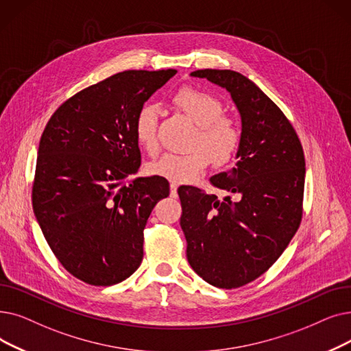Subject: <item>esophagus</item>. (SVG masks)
<instances>
[{"label": "esophagus", "mask_w": 351, "mask_h": 351, "mask_svg": "<svg viewBox=\"0 0 351 351\" xmlns=\"http://www.w3.org/2000/svg\"><path fill=\"white\" fill-rule=\"evenodd\" d=\"M171 196L178 197V185L176 184H171Z\"/></svg>", "instance_id": "obj_1"}]
</instances>
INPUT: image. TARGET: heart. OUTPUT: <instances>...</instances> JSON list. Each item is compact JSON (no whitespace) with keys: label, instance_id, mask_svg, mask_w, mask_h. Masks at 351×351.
Listing matches in <instances>:
<instances>
[{"label":"heart","instance_id":"obj_1","mask_svg":"<svg viewBox=\"0 0 351 351\" xmlns=\"http://www.w3.org/2000/svg\"><path fill=\"white\" fill-rule=\"evenodd\" d=\"M173 103L197 125V132L188 154H166L147 165V172L175 184H188L199 176L215 160L218 165L230 162L241 145V128L237 119L222 113L221 100L205 90L182 87L176 91ZM158 109L143 104L133 120L134 141L150 156L159 150Z\"/></svg>","mask_w":351,"mask_h":351}]
</instances>
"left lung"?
<instances>
[{"label":"left lung","instance_id":"left-lung-1","mask_svg":"<svg viewBox=\"0 0 351 351\" xmlns=\"http://www.w3.org/2000/svg\"><path fill=\"white\" fill-rule=\"evenodd\" d=\"M191 74L230 91L242 121L237 166L210 178L228 196L178 189L191 267L210 285L232 289L263 276L295 235L306 159L291 121L245 75L212 69Z\"/></svg>","mask_w":351,"mask_h":351}]
</instances>
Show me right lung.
Listing matches in <instances>:
<instances>
[{
	"mask_svg": "<svg viewBox=\"0 0 351 351\" xmlns=\"http://www.w3.org/2000/svg\"><path fill=\"white\" fill-rule=\"evenodd\" d=\"M175 74L117 73L67 99L41 134L36 218L60 264L86 284L121 282L142 263L143 230L152 209L169 196V182L134 178L142 158L133 120Z\"/></svg>",
	"mask_w": 351,
	"mask_h": 351,
	"instance_id": "add662e5",
	"label": "right lung"
}]
</instances>
